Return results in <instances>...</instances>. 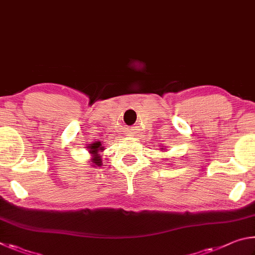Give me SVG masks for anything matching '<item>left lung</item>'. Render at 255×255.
I'll use <instances>...</instances> for the list:
<instances>
[{
	"label": "left lung",
	"mask_w": 255,
	"mask_h": 255,
	"mask_svg": "<svg viewBox=\"0 0 255 255\" xmlns=\"http://www.w3.org/2000/svg\"><path fill=\"white\" fill-rule=\"evenodd\" d=\"M163 148H164V146H162V148H161V150H163Z\"/></svg>",
	"instance_id": "left-lung-1"
}]
</instances>
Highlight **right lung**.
I'll return each mask as SVG.
<instances>
[{
	"mask_svg": "<svg viewBox=\"0 0 255 255\" xmlns=\"http://www.w3.org/2000/svg\"><path fill=\"white\" fill-rule=\"evenodd\" d=\"M87 149H88L89 154L92 155L91 162H89V163H93V164H91V166L101 167L102 166L101 152H103V151H104V146H102L101 142H95V143L89 144L87 146Z\"/></svg>",
	"mask_w": 255,
	"mask_h": 255,
	"instance_id": "obj_1",
	"label": "right lung"
}]
</instances>
